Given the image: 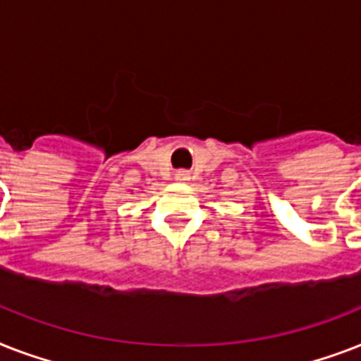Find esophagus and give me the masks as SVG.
Segmentation results:
<instances>
[{"label": "esophagus", "instance_id": "1", "mask_svg": "<svg viewBox=\"0 0 361 361\" xmlns=\"http://www.w3.org/2000/svg\"><path fill=\"white\" fill-rule=\"evenodd\" d=\"M191 180V174L187 172V170H180V172H176V181H180V183H185V181Z\"/></svg>", "mask_w": 361, "mask_h": 361}]
</instances>
